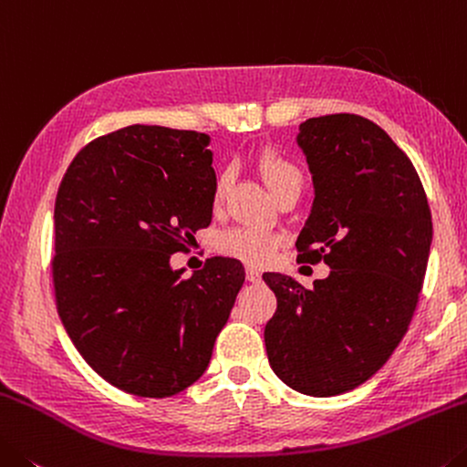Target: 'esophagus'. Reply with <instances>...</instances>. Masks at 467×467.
<instances>
[{
    "label": "esophagus",
    "instance_id": "esophagus-1",
    "mask_svg": "<svg viewBox=\"0 0 467 467\" xmlns=\"http://www.w3.org/2000/svg\"><path fill=\"white\" fill-rule=\"evenodd\" d=\"M246 279L250 281V284H261L263 275H261V271H256V269H246Z\"/></svg>",
    "mask_w": 467,
    "mask_h": 467
}]
</instances>
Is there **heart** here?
I'll list each match as a JSON object with an SVG mask.
<instances>
[{
  "label": "heart",
  "mask_w": 467,
  "mask_h": 467,
  "mask_svg": "<svg viewBox=\"0 0 467 467\" xmlns=\"http://www.w3.org/2000/svg\"><path fill=\"white\" fill-rule=\"evenodd\" d=\"M258 170H261L266 186L271 188L273 194H277L281 188L289 186V183L302 182V173L292 161H287V159L279 155H271V152L261 157ZM229 183H232V173L221 171L215 182V188H213V201H215V204H219L225 198ZM279 235L265 232V229L234 227L219 235L217 248L223 254L238 258V261L248 265H263L275 254V250L279 248Z\"/></svg>",
  "instance_id": "b5f03b06"
}]
</instances>
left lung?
<instances>
[{
	"label": "left lung",
	"instance_id": "1",
	"mask_svg": "<svg viewBox=\"0 0 467 467\" xmlns=\"http://www.w3.org/2000/svg\"><path fill=\"white\" fill-rule=\"evenodd\" d=\"M315 201L296 246L328 265L306 289L284 273L265 327L273 372L294 391L333 397L366 383L400 346L422 289L432 219L414 165L383 128L354 113L310 118L296 136Z\"/></svg>",
	"mask_w": 467,
	"mask_h": 467
}]
</instances>
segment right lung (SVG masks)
<instances>
[{
    "mask_svg": "<svg viewBox=\"0 0 467 467\" xmlns=\"http://www.w3.org/2000/svg\"><path fill=\"white\" fill-rule=\"evenodd\" d=\"M211 136L134 124L88 142L53 213L61 323L90 368L121 391L171 397L211 362L246 279L213 256L188 279L173 252L211 223Z\"/></svg>",
    "mask_w": 467,
    "mask_h": 467,
    "instance_id": "obj_1",
    "label": "right lung"
}]
</instances>
